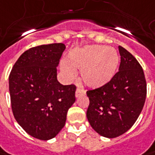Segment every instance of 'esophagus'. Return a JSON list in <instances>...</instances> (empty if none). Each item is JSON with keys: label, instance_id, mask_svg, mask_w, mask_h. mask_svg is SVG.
Returning <instances> with one entry per match:
<instances>
[{"label": "esophagus", "instance_id": "esophagus-1", "mask_svg": "<svg viewBox=\"0 0 155 155\" xmlns=\"http://www.w3.org/2000/svg\"><path fill=\"white\" fill-rule=\"evenodd\" d=\"M86 94V91L85 90H83L81 88L78 87L76 89V92H75V97L78 98V97H80L81 95H85Z\"/></svg>", "mask_w": 155, "mask_h": 155}]
</instances>
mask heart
I'll return each mask as SVG.
<instances>
[{
	"label": "heart",
	"instance_id": "1",
	"mask_svg": "<svg viewBox=\"0 0 155 155\" xmlns=\"http://www.w3.org/2000/svg\"><path fill=\"white\" fill-rule=\"evenodd\" d=\"M119 62L117 52L101 45L86 46L69 53L61 70L68 79L75 76L74 69L81 70L83 83L91 88L106 85L113 78Z\"/></svg>",
	"mask_w": 155,
	"mask_h": 155
}]
</instances>
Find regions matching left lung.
Masks as SVG:
<instances>
[{"instance_id": "1", "label": "left lung", "mask_w": 155, "mask_h": 155, "mask_svg": "<svg viewBox=\"0 0 155 155\" xmlns=\"http://www.w3.org/2000/svg\"><path fill=\"white\" fill-rule=\"evenodd\" d=\"M118 50V72L106 85L87 92L88 122L98 134L107 138L117 137L130 129L141 114L147 95L140 63L122 46Z\"/></svg>"}]
</instances>
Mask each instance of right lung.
Here are the masks:
<instances>
[{
    "instance_id": "obj_1",
    "label": "right lung",
    "mask_w": 155,
    "mask_h": 155,
    "mask_svg": "<svg viewBox=\"0 0 155 155\" xmlns=\"http://www.w3.org/2000/svg\"><path fill=\"white\" fill-rule=\"evenodd\" d=\"M65 49L61 43L31 48L19 56L9 75L15 119L27 134L43 141L61 131L75 101L76 87L63 86L56 78Z\"/></svg>"
}]
</instances>
